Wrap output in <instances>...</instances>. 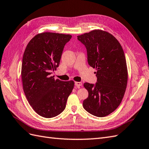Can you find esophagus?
Listing matches in <instances>:
<instances>
[{
  "label": "esophagus",
  "mask_w": 149,
  "mask_h": 149,
  "mask_svg": "<svg viewBox=\"0 0 149 149\" xmlns=\"http://www.w3.org/2000/svg\"><path fill=\"white\" fill-rule=\"evenodd\" d=\"M75 86L76 87H80L82 86V83L81 82H75Z\"/></svg>",
  "instance_id": "1"
}]
</instances>
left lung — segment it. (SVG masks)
Returning a JSON list of instances; mask_svg holds the SVG:
<instances>
[{"instance_id":"obj_1","label":"left lung","mask_w":149,"mask_h":149,"mask_svg":"<svg viewBox=\"0 0 149 149\" xmlns=\"http://www.w3.org/2000/svg\"><path fill=\"white\" fill-rule=\"evenodd\" d=\"M85 45L87 61L96 68L97 82L84 83L89 93L83 101L87 112L97 117L109 115L123 100L128 81V70L123 49L111 34L101 29L77 36Z\"/></svg>"}]
</instances>
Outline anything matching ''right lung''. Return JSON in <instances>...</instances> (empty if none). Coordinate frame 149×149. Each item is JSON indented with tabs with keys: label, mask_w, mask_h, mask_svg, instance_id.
Wrapping results in <instances>:
<instances>
[{
	"label": "right lung",
	"mask_w": 149,
	"mask_h": 149,
	"mask_svg": "<svg viewBox=\"0 0 149 149\" xmlns=\"http://www.w3.org/2000/svg\"><path fill=\"white\" fill-rule=\"evenodd\" d=\"M71 38L70 35L41 33L26 46L21 67L22 87L29 104L41 116L49 118L62 113L74 89L73 81H62L50 76L58 67L63 48Z\"/></svg>",
	"instance_id": "add662e5"
}]
</instances>
